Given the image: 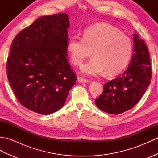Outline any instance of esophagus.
<instances>
[{"label":"esophagus","mask_w":158,"mask_h":158,"mask_svg":"<svg viewBox=\"0 0 158 158\" xmlns=\"http://www.w3.org/2000/svg\"><path fill=\"white\" fill-rule=\"evenodd\" d=\"M77 81L79 83H88V82H89V80L83 78V77H77Z\"/></svg>","instance_id":"1"}]
</instances>
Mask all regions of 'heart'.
Segmentation results:
<instances>
[{
	"label": "heart",
	"mask_w": 158,
	"mask_h": 158,
	"mask_svg": "<svg viewBox=\"0 0 158 158\" xmlns=\"http://www.w3.org/2000/svg\"><path fill=\"white\" fill-rule=\"evenodd\" d=\"M70 62L79 66L92 52V58L81 66V73L96 75L105 71L115 75L126 68L132 58L133 43L129 36L121 33L115 26L99 23L89 26L82 37L73 35L67 43Z\"/></svg>",
	"instance_id": "obj_1"
}]
</instances>
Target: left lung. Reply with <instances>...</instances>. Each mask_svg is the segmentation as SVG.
Wrapping results in <instances>:
<instances>
[{"instance_id": "left-lung-1", "label": "left lung", "mask_w": 158, "mask_h": 158, "mask_svg": "<svg viewBox=\"0 0 158 158\" xmlns=\"http://www.w3.org/2000/svg\"><path fill=\"white\" fill-rule=\"evenodd\" d=\"M134 53L128 68L122 75L104 84L102 94L95 100L100 110L118 115L133 108L150 84L152 68L148 48L134 34Z\"/></svg>"}]
</instances>
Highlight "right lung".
<instances>
[{
	"instance_id": "add662e5",
	"label": "right lung",
	"mask_w": 158,
	"mask_h": 158,
	"mask_svg": "<svg viewBox=\"0 0 158 158\" xmlns=\"http://www.w3.org/2000/svg\"><path fill=\"white\" fill-rule=\"evenodd\" d=\"M69 16L36 19L13 39L6 63L9 84L19 103L41 115L64 106L77 76L67 61Z\"/></svg>"
}]
</instances>
